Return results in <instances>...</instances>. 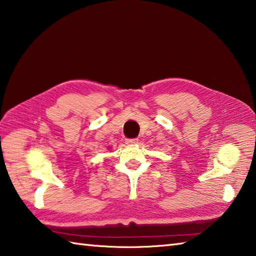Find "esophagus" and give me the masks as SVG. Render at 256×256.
<instances>
[{"label":"esophagus","instance_id":"esophagus-1","mask_svg":"<svg viewBox=\"0 0 256 256\" xmlns=\"http://www.w3.org/2000/svg\"><path fill=\"white\" fill-rule=\"evenodd\" d=\"M138 142V139L137 138H132V139H126V144H134Z\"/></svg>","mask_w":256,"mask_h":256}]
</instances>
